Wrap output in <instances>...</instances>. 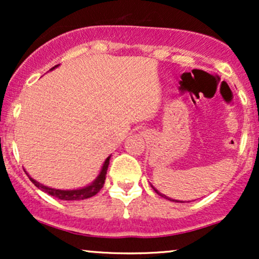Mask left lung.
Listing matches in <instances>:
<instances>
[{
  "label": "left lung",
  "mask_w": 259,
  "mask_h": 259,
  "mask_svg": "<svg viewBox=\"0 0 259 259\" xmlns=\"http://www.w3.org/2000/svg\"><path fill=\"white\" fill-rule=\"evenodd\" d=\"M151 186H152V185H151ZM153 187V186H152ZM153 190H154V191H156L157 192V194H158L159 196H162V197H164V198H167V200H169V201H173V202H184V201H179V200H173V198H170V197H168V196H165V195H163V194H160V192L158 191V190H157V189H154V187H153Z\"/></svg>",
  "instance_id": "left-lung-1"
}]
</instances>
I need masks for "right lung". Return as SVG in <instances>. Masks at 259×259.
<instances>
[{
	"instance_id": "obj_1",
	"label": "right lung",
	"mask_w": 259,
	"mask_h": 259,
	"mask_svg": "<svg viewBox=\"0 0 259 259\" xmlns=\"http://www.w3.org/2000/svg\"><path fill=\"white\" fill-rule=\"evenodd\" d=\"M58 65H55V67L50 69V72L53 69H56ZM109 159H111V156L107 157L105 162H103L102 168H101L99 175L96 177V179L92 181L91 184L86 185L84 187H80V189H73V190H61V189H53V187H49L44 184H40L38 181L26 173V175L29 177V179L31 180V183L34 184L37 189H40L41 191L46 192V194L53 196V197L58 198V200H63V201H80V200H86V198H90L92 196H95L97 192L100 191L101 189L103 187V184H105L106 180V174H107V169H108L109 165Z\"/></svg>"
}]
</instances>
